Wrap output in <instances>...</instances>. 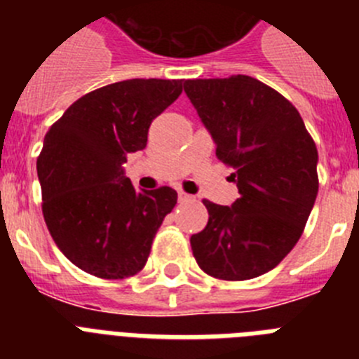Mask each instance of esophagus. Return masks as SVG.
I'll return each instance as SVG.
<instances>
[{"mask_svg":"<svg viewBox=\"0 0 359 359\" xmlns=\"http://www.w3.org/2000/svg\"><path fill=\"white\" fill-rule=\"evenodd\" d=\"M177 201L190 203V201H194V196H190V194H187V192H183V190H180V192H177Z\"/></svg>","mask_w":359,"mask_h":359,"instance_id":"obj_1","label":"esophagus"}]
</instances>
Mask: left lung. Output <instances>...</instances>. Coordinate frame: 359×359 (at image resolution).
Returning <instances> with one entry per match:
<instances>
[{
    "label": "left lung",
    "instance_id": "1",
    "mask_svg": "<svg viewBox=\"0 0 359 359\" xmlns=\"http://www.w3.org/2000/svg\"><path fill=\"white\" fill-rule=\"evenodd\" d=\"M187 97L236 169L241 198L223 207L205 199L208 223L190 237L199 268L223 280L273 269L302 236L318 194V151L297 107L248 75L196 79Z\"/></svg>",
    "mask_w": 359,
    "mask_h": 359
}]
</instances>
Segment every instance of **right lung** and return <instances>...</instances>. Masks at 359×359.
Wrapping results in <instances>:
<instances>
[{"label":"right lung","instance_id":"1","mask_svg":"<svg viewBox=\"0 0 359 359\" xmlns=\"http://www.w3.org/2000/svg\"><path fill=\"white\" fill-rule=\"evenodd\" d=\"M183 91V81L131 79L73 102L44 136L37 158L43 215L73 264L100 278H128L147 262L176 190H138L123 174L147 145L149 126Z\"/></svg>","mask_w":359,"mask_h":359}]
</instances>
